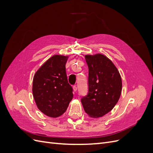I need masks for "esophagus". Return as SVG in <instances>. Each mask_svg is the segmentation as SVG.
<instances>
[{"mask_svg":"<svg viewBox=\"0 0 153 153\" xmlns=\"http://www.w3.org/2000/svg\"><path fill=\"white\" fill-rule=\"evenodd\" d=\"M73 91H75V92H76V91H77V87H76V85H74V86L73 87Z\"/></svg>","mask_w":153,"mask_h":153,"instance_id":"obj_1","label":"esophagus"}]
</instances>
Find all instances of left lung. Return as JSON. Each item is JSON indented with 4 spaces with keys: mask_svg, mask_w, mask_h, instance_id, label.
<instances>
[{
    "mask_svg": "<svg viewBox=\"0 0 153 153\" xmlns=\"http://www.w3.org/2000/svg\"><path fill=\"white\" fill-rule=\"evenodd\" d=\"M89 68L88 92L81 99L91 117H102L117 104L122 90L121 75L113 62L102 54L86 55Z\"/></svg>",
    "mask_w": 153,
    "mask_h": 153,
    "instance_id": "left-lung-1",
    "label": "left lung"
}]
</instances>
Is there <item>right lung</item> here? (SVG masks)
I'll return each mask as SVG.
<instances>
[{"mask_svg":"<svg viewBox=\"0 0 153 153\" xmlns=\"http://www.w3.org/2000/svg\"><path fill=\"white\" fill-rule=\"evenodd\" d=\"M68 57L55 55L46 61L34 76L32 92L38 108L49 117L66 112L73 99V88L66 71Z\"/></svg>","mask_w":153,"mask_h":153,"instance_id":"add662e5","label":"right lung"}]
</instances>
